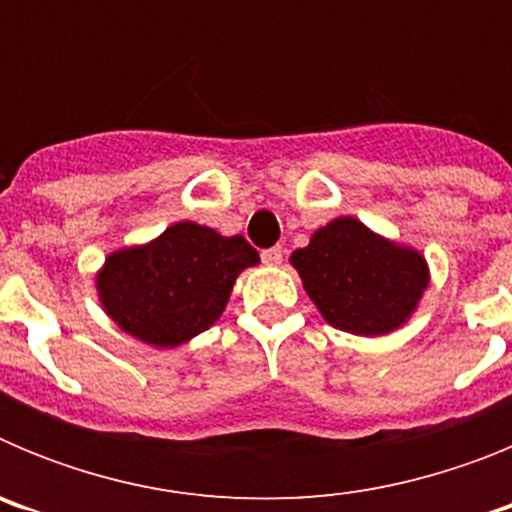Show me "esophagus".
Segmentation results:
<instances>
[{"label": "esophagus", "mask_w": 512, "mask_h": 512, "mask_svg": "<svg viewBox=\"0 0 512 512\" xmlns=\"http://www.w3.org/2000/svg\"><path fill=\"white\" fill-rule=\"evenodd\" d=\"M282 259H284V251L279 246L261 251V261H264L266 266H279V264H282Z\"/></svg>", "instance_id": "1"}]
</instances>
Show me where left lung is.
<instances>
[{
  "label": "left lung",
  "instance_id": "8db88e82",
  "mask_svg": "<svg viewBox=\"0 0 512 512\" xmlns=\"http://www.w3.org/2000/svg\"><path fill=\"white\" fill-rule=\"evenodd\" d=\"M289 264L325 323L366 338L402 328L431 284L418 248L384 238L351 215L315 230Z\"/></svg>",
  "mask_w": 512,
  "mask_h": 512
}]
</instances>
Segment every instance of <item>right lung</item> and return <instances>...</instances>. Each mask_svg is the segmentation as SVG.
Instances as JSON below:
<instances>
[{"label": "right lung", "instance_id": "right-lung-1", "mask_svg": "<svg viewBox=\"0 0 512 512\" xmlns=\"http://www.w3.org/2000/svg\"><path fill=\"white\" fill-rule=\"evenodd\" d=\"M259 261L243 235L179 220L153 241L112 251L94 287L117 328L148 346L176 348L217 323L235 279Z\"/></svg>", "mask_w": 512, "mask_h": 512}]
</instances>
